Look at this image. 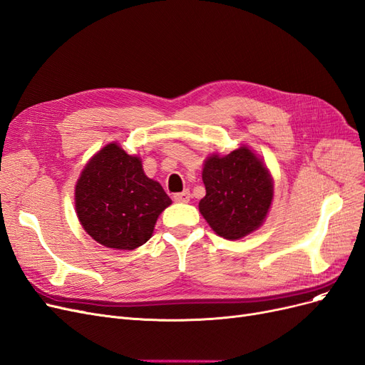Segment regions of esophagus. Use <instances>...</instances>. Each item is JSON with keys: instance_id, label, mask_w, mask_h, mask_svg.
<instances>
[{"instance_id": "1", "label": "esophagus", "mask_w": 365, "mask_h": 365, "mask_svg": "<svg viewBox=\"0 0 365 365\" xmlns=\"http://www.w3.org/2000/svg\"><path fill=\"white\" fill-rule=\"evenodd\" d=\"M190 198H191V194L187 191H183V192H179V194L174 195V202L187 203V202H190Z\"/></svg>"}]
</instances>
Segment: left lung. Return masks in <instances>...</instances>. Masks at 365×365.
<instances>
[{
  "instance_id": "obj_1",
  "label": "left lung",
  "mask_w": 365,
  "mask_h": 365,
  "mask_svg": "<svg viewBox=\"0 0 365 365\" xmlns=\"http://www.w3.org/2000/svg\"><path fill=\"white\" fill-rule=\"evenodd\" d=\"M206 195L200 214L212 230L226 240H241L259 227L272 206L273 178L249 147L205 160Z\"/></svg>"
}]
</instances>
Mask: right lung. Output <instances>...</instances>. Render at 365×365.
Instances as JSON below:
<instances>
[{
	"mask_svg": "<svg viewBox=\"0 0 365 365\" xmlns=\"http://www.w3.org/2000/svg\"><path fill=\"white\" fill-rule=\"evenodd\" d=\"M171 205L159 182L148 179L138 156L116 144L103 147L81 171L76 210L88 235L115 250L147 242L158 217Z\"/></svg>",
	"mask_w": 365,
	"mask_h": 365,
	"instance_id": "add662e5",
	"label": "right lung"
}]
</instances>
